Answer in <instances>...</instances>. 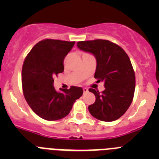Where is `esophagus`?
Returning a JSON list of instances; mask_svg holds the SVG:
<instances>
[{
  "mask_svg": "<svg viewBox=\"0 0 159 159\" xmlns=\"http://www.w3.org/2000/svg\"><path fill=\"white\" fill-rule=\"evenodd\" d=\"M83 91H84V93H86V92H88V89L86 88H83Z\"/></svg>",
  "mask_w": 159,
  "mask_h": 159,
  "instance_id": "34e87169",
  "label": "esophagus"
}]
</instances>
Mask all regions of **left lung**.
<instances>
[{"instance_id":"obj_1","label":"left lung","mask_w":159,"mask_h":159,"mask_svg":"<svg viewBox=\"0 0 159 159\" xmlns=\"http://www.w3.org/2000/svg\"><path fill=\"white\" fill-rule=\"evenodd\" d=\"M77 47L96 59L95 78L104 82L102 93L90 88L95 102L88 107L93 117L104 122L115 121L131 104L135 88V75L130 58L116 43L107 40L80 41Z\"/></svg>"}]
</instances>
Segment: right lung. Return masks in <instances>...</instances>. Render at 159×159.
Here are the masks:
<instances>
[{
    "mask_svg": "<svg viewBox=\"0 0 159 159\" xmlns=\"http://www.w3.org/2000/svg\"><path fill=\"white\" fill-rule=\"evenodd\" d=\"M75 42L46 39L37 43L25 58L22 67V88L32 110L42 119L53 121L67 116L83 89L71 87L57 92L54 78L64 71V60Z\"/></svg>",
    "mask_w": 159,
    "mask_h": 159,
    "instance_id": "1",
    "label": "right lung"
}]
</instances>
